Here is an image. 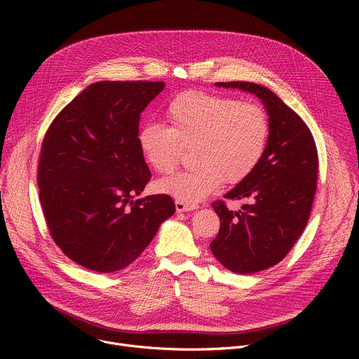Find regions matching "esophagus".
<instances>
[{"label": "esophagus", "mask_w": 359, "mask_h": 359, "mask_svg": "<svg viewBox=\"0 0 359 359\" xmlns=\"http://www.w3.org/2000/svg\"><path fill=\"white\" fill-rule=\"evenodd\" d=\"M175 205H176V211L177 212H184V211H192L196 208L195 203H187L184 201H180V199H176L175 201Z\"/></svg>", "instance_id": "esophagus-1"}]
</instances>
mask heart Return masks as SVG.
<instances>
[{"label": "heart", "instance_id": "heart-1", "mask_svg": "<svg viewBox=\"0 0 359 359\" xmlns=\"http://www.w3.org/2000/svg\"><path fill=\"white\" fill-rule=\"evenodd\" d=\"M167 128L145 125L138 145L145 163L158 175L173 173L182 147L196 164L157 183V189L187 203L208 196L224 180L246 179L260 163L269 141V119L262 106L233 97L183 91L164 109Z\"/></svg>", "mask_w": 359, "mask_h": 359}]
</instances>
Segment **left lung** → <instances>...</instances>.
Here are the masks:
<instances>
[{"label":"left lung","instance_id":"8db88e82","mask_svg":"<svg viewBox=\"0 0 359 359\" xmlns=\"http://www.w3.org/2000/svg\"><path fill=\"white\" fill-rule=\"evenodd\" d=\"M217 86L256 94L269 115L265 154L224 196L249 202L238 212L222 199L212 202L221 222L212 255L231 272L255 273L284 259L306 229L317 187V147L306 122L269 88L248 81Z\"/></svg>","mask_w":359,"mask_h":359}]
</instances>
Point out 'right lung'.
Returning a JSON list of instances; mask_svg holds the SVG:
<instances>
[{"mask_svg": "<svg viewBox=\"0 0 359 359\" xmlns=\"http://www.w3.org/2000/svg\"><path fill=\"white\" fill-rule=\"evenodd\" d=\"M163 87L94 83L56 115L43 137L37 186L46 227L83 268H126L175 214L165 194L134 201L151 179L138 145L140 115Z\"/></svg>", "mask_w": 359, "mask_h": 359, "instance_id": "obj_1", "label": "right lung"}]
</instances>
